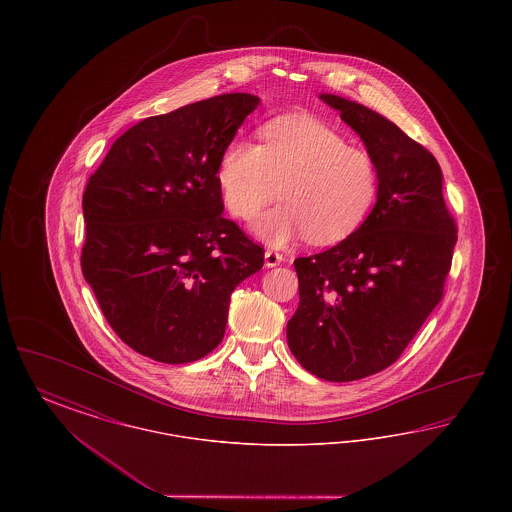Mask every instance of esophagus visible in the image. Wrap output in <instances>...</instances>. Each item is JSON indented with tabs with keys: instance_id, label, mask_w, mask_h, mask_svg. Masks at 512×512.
<instances>
[{
	"instance_id": "esophagus-1",
	"label": "esophagus",
	"mask_w": 512,
	"mask_h": 512,
	"mask_svg": "<svg viewBox=\"0 0 512 512\" xmlns=\"http://www.w3.org/2000/svg\"><path fill=\"white\" fill-rule=\"evenodd\" d=\"M282 261H284V255H280L278 251H272V249L265 251V265L268 268L278 267Z\"/></svg>"
}]
</instances>
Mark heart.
Instances as JSON below:
<instances>
[{"label":"heart","mask_w":512,"mask_h":512,"mask_svg":"<svg viewBox=\"0 0 512 512\" xmlns=\"http://www.w3.org/2000/svg\"><path fill=\"white\" fill-rule=\"evenodd\" d=\"M263 144L230 140L219 157L217 184L224 205L240 220L253 219L282 197L284 203L253 224L270 245L307 236L336 244L370 215L380 192V172L363 147L349 146L338 130L311 115L267 122Z\"/></svg>","instance_id":"heart-1"}]
</instances>
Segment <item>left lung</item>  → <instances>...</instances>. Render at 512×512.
<instances>
[{
	"instance_id": "obj_1",
	"label": "left lung",
	"mask_w": 512,
	"mask_h": 512,
	"mask_svg": "<svg viewBox=\"0 0 512 512\" xmlns=\"http://www.w3.org/2000/svg\"><path fill=\"white\" fill-rule=\"evenodd\" d=\"M374 157L380 192L365 222L340 244L293 261L299 307L288 345L328 382H353L399 359L436 309L457 226L443 201L436 157L395 122L351 99L320 94Z\"/></svg>"
}]
</instances>
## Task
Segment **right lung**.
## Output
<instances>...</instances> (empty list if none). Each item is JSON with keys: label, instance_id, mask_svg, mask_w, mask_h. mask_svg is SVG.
Returning <instances> with one entry per match:
<instances>
[{"label": "right lung", "instance_id": "add662e5", "mask_svg": "<svg viewBox=\"0 0 512 512\" xmlns=\"http://www.w3.org/2000/svg\"><path fill=\"white\" fill-rule=\"evenodd\" d=\"M261 99L222 94L149 117L109 149L82 197V274L111 328L153 361L211 353L230 295L265 251L224 219L217 167Z\"/></svg>", "mask_w": 512, "mask_h": 512}]
</instances>
